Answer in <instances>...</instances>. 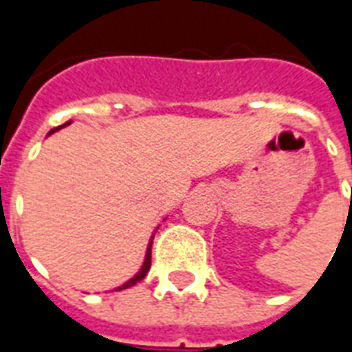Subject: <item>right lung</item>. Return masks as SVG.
Listing matches in <instances>:
<instances>
[{"label":"right lung","mask_w":352,"mask_h":352,"mask_svg":"<svg viewBox=\"0 0 352 352\" xmlns=\"http://www.w3.org/2000/svg\"><path fill=\"white\" fill-rule=\"evenodd\" d=\"M69 122H72V120H69ZM69 122L62 124V126H67V124H69ZM62 126H58V128H54V130H50L49 133H54V131L60 130ZM151 247H153V239H151V243H148V249H146V256H145V262H143V267L139 270L138 275H133V277H131V279L128 280V283H124L122 287H118V288H116V290H122V288H130V287H133L135 283H139V280H141V279H145V275H146V273H148V270H151Z\"/></svg>","instance_id":"obj_1"}]
</instances>
